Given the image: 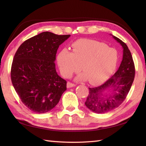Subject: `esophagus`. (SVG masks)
<instances>
[{
    "mask_svg": "<svg viewBox=\"0 0 146 146\" xmlns=\"http://www.w3.org/2000/svg\"><path fill=\"white\" fill-rule=\"evenodd\" d=\"M76 85L75 83H72L70 82H67V88H71V87H73V86H75Z\"/></svg>",
    "mask_w": 146,
    "mask_h": 146,
    "instance_id": "obj_1",
    "label": "esophagus"
}]
</instances>
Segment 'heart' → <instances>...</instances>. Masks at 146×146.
Instances as JSON below:
<instances>
[{
  "mask_svg": "<svg viewBox=\"0 0 146 146\" xmlns=\"http://www.w3.org/2000/svg\"><path fill=\"white\" fill-rule=\"evenodd\" d=\"M73 52L63 49L58 55V63L62 75L70 77L81 70L84 73L80 80H88L92 85H98L107 80L115 70L117 51L104 42L81 39L71 45Z\"/></svg>",
  "mask_w": 146,
  "mask_h": 146,
  "instance_id": "b5f03b06",
  "label": "heart"
}]
</instances>
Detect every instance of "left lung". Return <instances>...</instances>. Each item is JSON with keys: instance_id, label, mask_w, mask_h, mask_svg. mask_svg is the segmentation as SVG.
<instances>
[{"instance_id": "1", "label": "left lung", "mask_w": 146, "mask_h": 146, "mask_svg": "<svg viewBox=\"0 0 146 146\" xmlns=\"http://www.w3.org/2000/svg\"><path fill=\"white\" fill-rule=\"evenodd\" d=\"M113 38L123 48L122 61L114 75L104 84L89 88L85 105L97 113L108 112L125 100L135 77V66L127 46L115 36Z\"/></svg>"}]
</instances>
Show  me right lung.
<instances>
[{
  "label": "right lung",
  "instance_id": "add662e5",
  "mask_svg": "<svg viewBox=\"0 0 146 146\" xmlns=\"http://www.w3.org/2000/svg\"><path fill=\"white\" fill-rule=\"evenodd\" d=\"M70 35L43 32L22 44L12 61V85L22 102L34 112L43 113L56 105L66 90V81L56 71L59 46Z\"/></svg>",
  "mask_w": 146,
  "mask_h": 146
}]
</instances>
